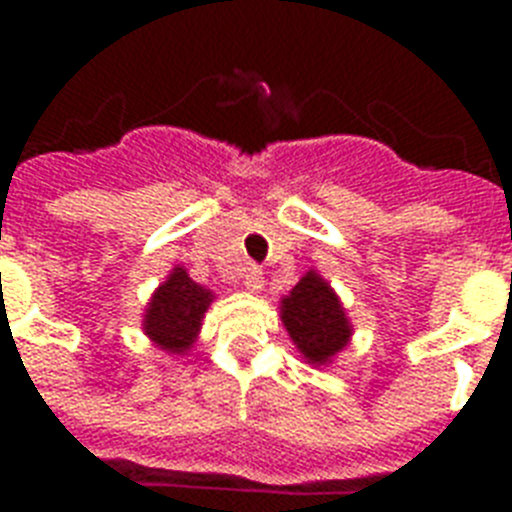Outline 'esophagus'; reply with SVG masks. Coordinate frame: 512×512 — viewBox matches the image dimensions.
<instances>
[{"mask_svg":"<svg viewBox=\"0 0 512 512\" xmlns=\"http://www.w3.org/2000/svg\"><path fill=\"white\" fill-rule=\"evenodd\" d=\"M244 287H247L249 292H263V287H265L263 271H260V268H255V265H252V268H247V273H244Z\"/></svg>","mask_w":512,"mask_h":512,"instance_id":"obj_1","label":"esophagus"}]
</instances>
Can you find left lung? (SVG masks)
<instances>
[{
	"mask_svg": "<svg viewBox=\"0 0 512 512\" xmlns=\"http://www.w3.org/2000/svg\"><path fill=\"white\" fill-rule=\"evenodd\" d=\"M281 321L311 364H327L337 350L348 345L345 311L319 273H305L292 295L281 300Z\"/></svg>",
	"mask_w": 512,
	"mask_h": 512,
	"instance_id": "1",
	"label": "left lung"
}]
</instances>
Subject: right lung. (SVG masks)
Wrapping results in <instances>:
<instances>
[{
  "label": "right lung",
  "mask_w": 512,
  "mask_h": 512,
  "mask_svg": "<svg viewBox=\"0 0 512 512\" xmlns=\"http://www.w3.org/2000/svg\"><path fill=\"white\" fill-rule=\"evenodd\" d=\"M212 303V292L188 279L183 268H175L170 279L156 289L146 311V335L170 353H185L196 340L204 311Z\"/></svg>",
  "instance_id": "right-lung-1"
}]
</instances>
